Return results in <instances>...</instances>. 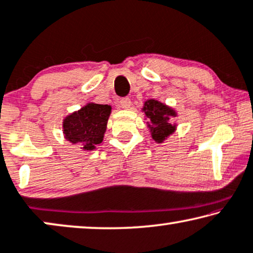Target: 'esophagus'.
Returning a JSON list of instances; mask_svg holds the SVG:
<instances>
[{
	"instance_id": "34e87169",
	"label": "esophagus",
	"mask_w": 253,
	"mask_h": 253,
	"mask_svg": "<svg viewBox=\"0 0 253 253\" xmlns=\"http://www.w3.org/2000/svg\"><path fill=\"white\" fill-rule=\"evenodd\" d=\"M130 104H132V103H130V99L129 98H123L119 102V105H120L121 109H125V110L129 109Z\"/></svg>"
}]
</instances>
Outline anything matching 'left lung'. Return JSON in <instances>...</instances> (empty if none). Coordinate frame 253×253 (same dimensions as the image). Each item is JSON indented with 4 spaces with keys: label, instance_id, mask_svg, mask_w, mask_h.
<instances>
[{
    "label": "left lung",
    "instance_id": "obj_1",
    "mask_svg": "<svg viewBox=\"0 0 253 253\" xmlns=\"http://www.w3.org/2000/svg\"><path fill=\"white\" fill-rule=\"evenodd\" d=\"M142 112L146 114L147 126L155 142L163 143L176 132L177 124H173L172 119L177 117V112L172 107L156 99H148L143 104Z\"/></svg>",
    "mask_w": 253,
    "mask_h": 253
}]
</instances>
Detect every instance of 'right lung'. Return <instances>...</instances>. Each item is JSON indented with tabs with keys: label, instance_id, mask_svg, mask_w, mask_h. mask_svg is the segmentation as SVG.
I'll list each match as a JSON object with an SVG mask.
<instances>
[{
	"label": "right lung",
	"instance_id": "obj_1",
	"mask_svg": "<svg viewBox=\"0 0 253 253\" xmlns=\"http://www.w3.org/2000/svg\"><path fill=\"white\" fill-rule=\"evenodd\" d=\"M110 114V105L85 104L63 119L62 130L65 139L73 144L79 143L83 150L96 149L97 144L103 142Z\"/></svg>",
	"mask_w": 253,
	"mask_h": 253
}]
</instances>
